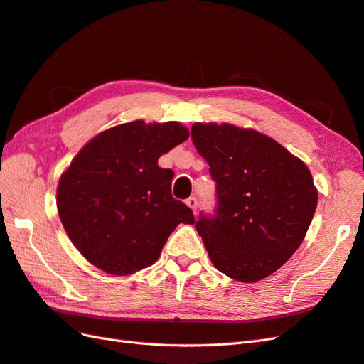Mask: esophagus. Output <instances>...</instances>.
I'll return each mask as SVG.
<instances>
[{"instance_id":"1","label":"esophagus","mask_w":364,"mask_h":364,"mask_svg":"<svg viewBox=\"0 0 364 364\" xmlns=\"http://www.w3.org/2000/svg\"><path fill=\"white\" fill-rule=\"evenodd\" d=\"M187 205L191 208V211L194 213V215H196L198 213V200H196V198H190V199H187Z\"/></svg>"}]
</instances>
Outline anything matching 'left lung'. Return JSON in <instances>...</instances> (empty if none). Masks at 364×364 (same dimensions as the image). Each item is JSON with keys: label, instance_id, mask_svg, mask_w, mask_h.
<instances>
[{"label": "left lung", "instance_id": "1", "mask_svg": "<svg viewBox=\"0 0 364 364\" xmlns=\"http://www.w3.org/2000/svg\"><path fill=\"white\" fill-rule=\"evenodd\" d=\"M191 139L216 182V215L196 223L213 265L241 282L270 277L298 250L315 215L307 165L252 128L194 123Z\"/></svg>", "mask_w": 364, "mask_h": 364}]
</instances>
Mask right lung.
Returning <instances> with one entry per match:
<instances>
[{"label": "right lung", "instance_id": "add662e5", "mask_svg": "<svg viewBox=\"0 0 364 364\" xmlns=\"http://www.w3.org/2000/svg\"><path fill=\"white\" fill-rule=\"evenodd\" d=\"M177 122L134 120L99 132L61 174L57 208L70 241L97 269L125 277L153 265L193 211L171 194L159 157L185 141Z\"/></svg>", "mask_w": 364, "mask_h": 364}]
</instances>
